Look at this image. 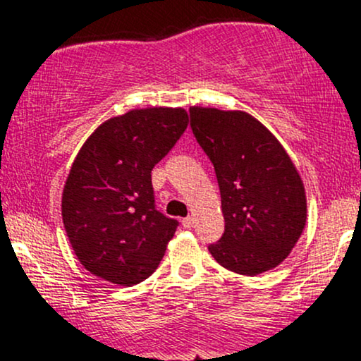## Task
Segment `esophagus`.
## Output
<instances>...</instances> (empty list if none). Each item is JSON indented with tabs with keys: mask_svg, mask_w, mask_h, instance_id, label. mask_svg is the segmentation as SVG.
<instances>
[{
	"mask_svg": "<svg viewBox=\"0 0 361 361\" xmlns=\"http://www.w3.org/2000/svg\"><path fill=\"white\" fill-rule=\"evenodd\" d=\"M181 224H183L185 229H190V227L193 226V217H185L183 221H181Z\"/></svg>",
	"mask_w": 361,
	"mask_h": 361,
	"instance_id": "1",
	"label": "esophagus"
}]
</instances>
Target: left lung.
I'll return each mask as SVG.
<instances>
[{"instance_id":"1","label":"left lung","mask_w":361,"mask_h":361,"mask_svg":"<svg viewBox=\"0 0 361 361\" xmlns=\"http://www.w3.org/2000/svg\"><path fill=\"white\" fill-rule=\"evenodd\" d=\"M190 126L214 164L226 221L210 255L239 275L273 270L307 219L299 171L275 135L246 111L192 106Z\"/></svg>"}]
</instances>
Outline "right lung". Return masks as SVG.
I'll return each instance as SVG.
<instances>
[{
	"mask_svg": "<svg viewBox=\"0 0 361 361\" xmlns=\"http://www.w3.org/2000/svg\"><path fill=\"white\" fill-rule=\"evenodd\" d=\"M186 126L183 109L130 110L82 144L62 192V222L90 273L132 287L156 271L178 221L156 209L151 171Z\"/></svg>",
	"mask_w": 361,
	"mask_h": 361,
	"instance_id": "right-lung-1",
	"label": "right lung"
}]
</instances>
